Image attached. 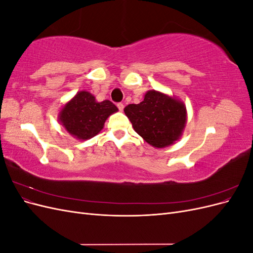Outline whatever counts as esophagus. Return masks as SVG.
Listing matches in <instances>:
<instances>
[{
    "label": "esophagus",
    "mask_w": 253,
    "mask_h": 253,
    "mask_svg": "<svg viewBox=\"0 0 253 253\" xmlns=\"http://www.w3.org/2000/svg\"><path fill=\"white\" fill-rule=\"evenodd\" d=\"M117 108L119 109L120 112H122V111H124V109H125V105H124V103H118L117 104Z\"/></svg>",
    "instance_id": "obj_1"
}]
</instances>
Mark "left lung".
<instances>
[{
	"label": "left lung",
	"instance_id": "left-lung-1",
	"mask_svg": "<svg viewBox=\"0 0 253 253\" xmlns=\"http://www.w3.org/2000/svg\"><path fill=\"white\" fill-rule=\"evenodd\" d=\"M125 113L135 132L157 149L178 140L187 124L185 103L155 89L148 90L140 103L126 105Z\"/></svg>",
	"mask_w": 253,
	"mask_h": 253
}]
</instances>
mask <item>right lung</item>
I'll list each match as a JSON object with an SVG mask.
<instances>
[{
	"label": "right lung",
	"mask_w": 253,
	"mask_h": 253,
	"mask_svg": "<svg viewBox=\"0 0 253 253\" xmlns=\"http://www.w3.org/2000/svg\"><path fill=\"white\" fill-rule=\"evenodd\" d=\"M118 112L110 100L98 102L89 91L80 90L58 114V121L74 138L87 140L101 132L104 122Z\"/></svg>",
	"instance_id": "obj_1"
}]
</instances>
